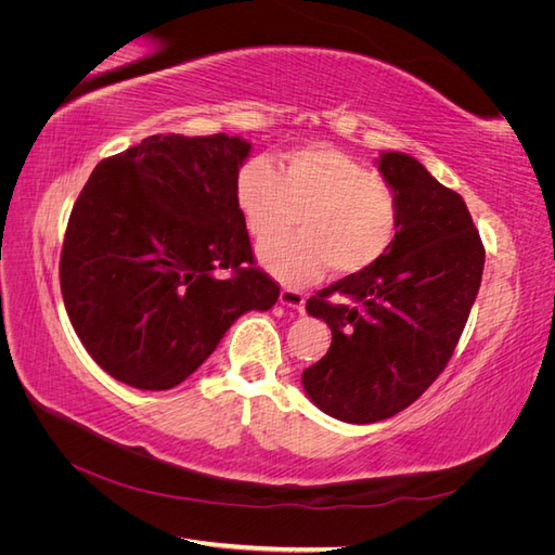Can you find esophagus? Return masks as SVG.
I'll list each match as a JSON object with an SVG mask.
<instances>
[{"label": "esophagus", "instance_id": "obj_1", "mask_svg": "<svg viewBox=\"0 0 555 555\" xmlns=\"http://www.w3.org/2000/svg\"><path fill=\"white\" fill-rule=\"evenodd\" d=\"M280 304L287 306V308H294V310H298V312H304V308H306V296H304V292L292 289V287H284V289L280 292Z\"/></svg>", "mask_w": 555, "mask_h": 555}]
</instances>
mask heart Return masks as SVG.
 Here are the masks:
<instances>
[{
  "mask_svg": "<svg viewBox=\"0 0 555 555\" xmlns=\"http://www.w3.org/2000/svg\"><path fill=\"white\" fill-rule=\"evenodd\" d=\"M236 204L259 243L299 220L298 237L259 249L266 271L294 287L319 280L328 268L338 275L367 271L393 245L400 220L391 184L331 145L289 153L282 171L261 157L247 162L236 178Z\"/></svg>",
  "mask_w": 555,
  "mask_h": 555,
  "instance_id": "heart-1",
  "label": "heart"
}]
</instances>
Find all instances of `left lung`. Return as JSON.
<instances>
[{
  "label": "left lung",
  "instance_id": "obj_1",
  "mask_svg": "<svg viewBox=\"0 0 555 555\" xmlns=\"http://www.w3.org/2000/svg\"><path fill=\"white\" fill-rule=\"evenodd\" d=\"M377 166L398 198L393 245L367 271L306 304L333 340L304 371V389L347 424L389 418L438 379L473 310L486 257L465 201L424 164L382 153Z\"/></svg>",
  "mask_w": 555,
  "mask_h": 555
}]
</instances>
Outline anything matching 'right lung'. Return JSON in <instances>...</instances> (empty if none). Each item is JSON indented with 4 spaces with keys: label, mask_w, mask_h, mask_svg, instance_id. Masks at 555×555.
Here are the masks:
<instances>
[{
    "label": "right lung",
    "mask_w": 555,
    "mask_h": 555,
    "mask_svg": "<svg viewBox=\"0 0 555 555\" xmlns=\"http://www.w3.org/2000/svg\"><path fill=\"white\" fill-rule=\"evenodd\" d=\"M249 150L227 133H157L99 162L76 198L60 257L64 308L117 382L173 389L241 314L275 306L280 287L257 268L236 204Z\"/></svg>",
    "instance_id": "1"
}]
</instances>
